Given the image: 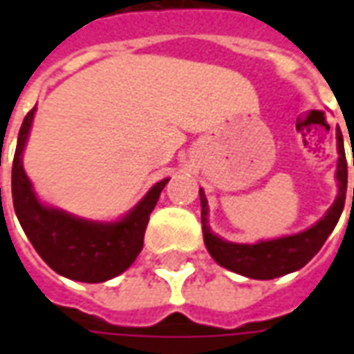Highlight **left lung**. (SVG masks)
<instances>
[{"mask_svg":"<svg viewBox=\"0 0 354 354\" xmlns=\"http://www.w3.org/2000/svg\"><path fill=\"white\" fill-rule=\"evenodd\" d=\"M335 138H337V153H339L337 172H335L337 184H339V193H337L334 205L330 207L326 216L320 218V222L315 223L307 231H301V233H296V235H288V237L273 239V241H261V243H256V245H237V243L223 241L218 235H214L208 227L207 197H205V192L199 189L203 237H205L207 250L220 266L239 274L250 277V279L269 281V279H277V277H282V274L297 271L305 263H309V260L326 243L328 235L334 231L335 223L339 220L343 207H345L347 159H345V147H343V136L339 129L335 132Z\"/></svg>","mask_w":354,"mask_h":354,"instance_id":"1","label":"left lung"}]
</instances>
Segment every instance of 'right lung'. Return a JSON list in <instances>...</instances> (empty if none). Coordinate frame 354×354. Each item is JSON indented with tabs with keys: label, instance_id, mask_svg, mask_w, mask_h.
<instances>
[{
	"label": "right lung",
	"instance_id": "obj_1",
	"mask_svg": "<svg viewBox=\"0 0 354 354\" xmlns=\"http://www.w3.org/2000/svg\"><path fill=\"white\" fill-rule=\"evenodd\" d=\"M34 113L35 108H32L24 117L12 159L11 187L17 218L35 252L53 271L80 282L109 281L129 269L136 260L144 246L149 214L169 178L157 182L146 197L119 222H88L64 210L45 207L35 197L22 167V151Z\"/></svg>",
	"mask_w": 354,
	"mask_h": 354
}]
</instances>
